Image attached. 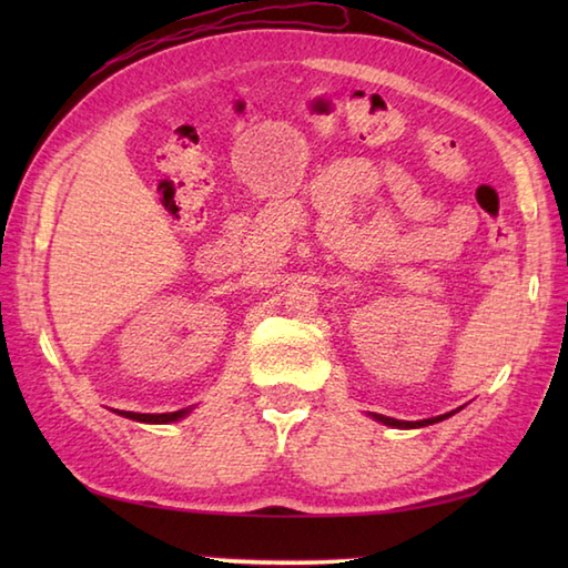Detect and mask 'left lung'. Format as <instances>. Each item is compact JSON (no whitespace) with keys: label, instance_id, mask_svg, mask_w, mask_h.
<instances>
[{"label":"left lung","instance_id":"left-lung-1","mask_svg":"<svg viewBox=\"0 0 568 568\" xmlns=\"http://www.w3.org/2000/svg\"><path fill=\"white\" fill-rule=\"evenodd\" d=\"M452 415V413H449ZM449 415H439V417H432V419H422V422H403V419H393V417H385V415H373L378 422H383V425L388 427H403V429H413V427H427V425H434V422H442Z\"/></svg>","mask_w":568,"mask_h":568}]
</instances>
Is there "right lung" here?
<instances>
[{"label":"right lung","mask_w":568,"mask_h":568,"mask_svg":"<svg viewBox=\"0 0 568 568\" xmlns=\"http://www.w3.org/2000/svg\"><path fill=\"white\" fill-rule=\"evenodd\" d=\"M129 419L136 422H153V425H163V422H175L180 417L187 415V409H178V413H163V415H141V413H119Z\"/></svg>","instance_id":"obj_1"}]
</instances>
